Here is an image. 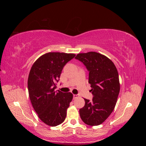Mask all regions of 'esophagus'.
Here are the masks:
<instances>
[{
	"instance_id": "34e87169",
	"label": "esophagus",
	"mask_w": 146,
	"mask_h": 146,
	"mask_svg": "<svg viewBox=\"0 0 146 146\" xmlns=\"http://www.w3.org/2000/svg\"><path fill=\"white\" fill-rule=\"evenodd\" d=\"M78 94H73V98H74V99H76V98H78Z\"/></svg>"
}]
</instances>
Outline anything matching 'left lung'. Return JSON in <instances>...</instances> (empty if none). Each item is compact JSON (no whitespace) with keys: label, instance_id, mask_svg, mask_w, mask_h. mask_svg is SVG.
<instances>
[{"label":"left lung","instance_id":"left-lung-1","mask_svg":"<svg viewBox=\"0 0 146 146\" xmlns=\"http://www.w3.org/2000/svg\"><path fill=\"white\" fill-rule=\"evenodd\" d=\"M89 72L88 83L93 96L91 101L85 99V106L79 110L82 120L94 126L103 123L113 112L120 91L119 75L115 65L107 56L95 52L78 54Z\"/></svg>","mask_w":146,"mask_h":146}]
</instances>
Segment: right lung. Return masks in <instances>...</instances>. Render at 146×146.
<instances>
[{
  "label": "right lung",
  "mask_w": 146,
  "mask_h": 146,
  "mask_svg": "<svg viewBox=\"0 0 146 146\" xmlns=\"http://www.w3.org/2000/svg\"><path fill=\"white\" fill-rule=\"evenodd\" d=\"M75 56L66 53H47L39 57L30 69L29 98L39 118L48 125H60L66 118L73 94L55 90L63 67Z\"/></svg>",
  "instance_id": "obj_1"
}]
</instances>
